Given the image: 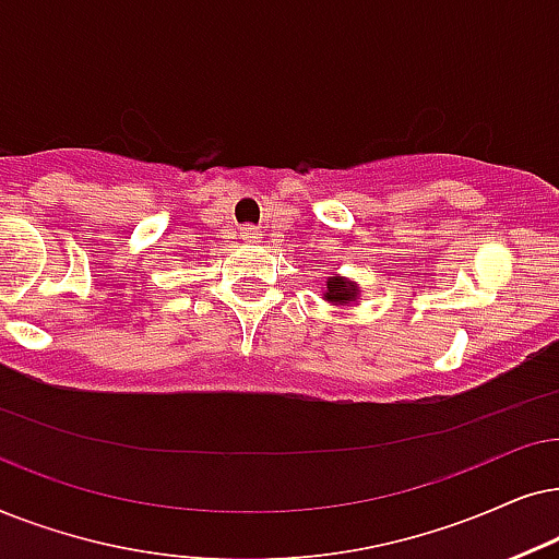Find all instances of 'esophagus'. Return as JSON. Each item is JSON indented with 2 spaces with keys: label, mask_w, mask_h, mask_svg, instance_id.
<instances>
[{
  "label": "esophagus",
  "mask_w": 559,
  "mask_h": 559,
  "mask_svg": "<svg viewBox=\"0 0 559 559\" xmlns=\"http://www.w3.org/2000/svg\"><path fill=\"white\" fill-rule=\"evenodd\" d=\"M240 237L245 242H255L260 237V229L255 225H245V227H240Z\"/></svg>",
  "instance_id": "1"
}]
</instances>
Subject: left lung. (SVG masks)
I'll return each mask as SVG.
<instances>
[{
  "instance_id": "left-lung-1",
  "label": "left lung",
  "mask_w": 559,
  "mask_h": 559,
  "mask_svg": "<svg viewBox=\"0 0 559 559\" xmlns=\"http://www.w3.org/2000/svg\"><path fill=\"white\" fill-rule=\"evenodd\" d=\"M324 299L334 304V307H347V304H353L357 299V286L353 281H347L345 275H330V278H326Z\"/></svg>"
}]
</instances>
